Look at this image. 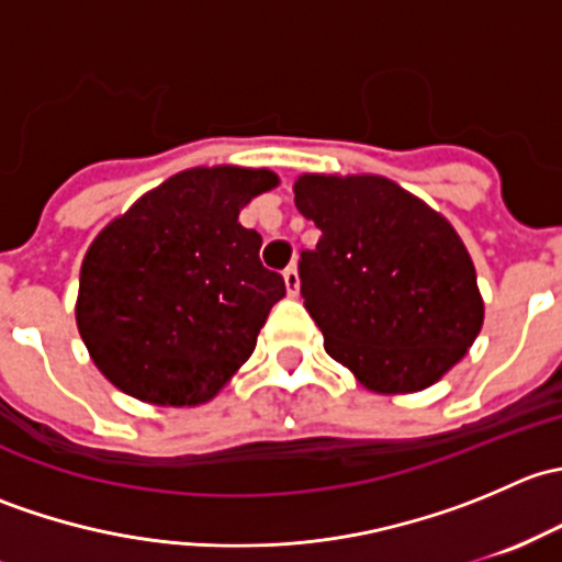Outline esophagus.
Segmentation results:
<instances>
[{
	"label": "esophagus",
	"mask_w": 562,
	"mask_h": 562,
	"mask_svg": "<svg viewBox=\"0 0 562 562\" xmlns=\"http://www.w3.org/2000/svg\"><path fill=\"white\" fill-rule=\"evenodd\" d=\"M282 280H285L288 296H299V288H302V280H299L296 266H291V269H285V274H282Z\"/></svg>",
	"instance_id": "esophagus-1"
}]
</instances>
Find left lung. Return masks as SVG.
Segmentation results:
<instances>
[{"mask_svg": "<svg viewBox=\"0 0 562 562\" xmlns=\"http://www.w3.org/2000/svg\"><path fill=\"white\" fill-rule=\"evenodd\" d=\"M293 195L323 234L299 277L326 353L375 394L438 383L484 326L454 225L378 173H302Z\"/></svg>", "mask_w": 562, "mask_h": 562, "instance_id": "left-lung-1", "label": "left lung"}]
</instances>
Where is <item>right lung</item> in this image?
<instances>
[{
    "label": "right lung",
    "mask_w": 562,
    "mask_h": 562,
    "mask_svg": "<svg viewBox=\"0 0 562 562\" xmlns=\"http://www.w3.org/2000/svg\"><path fill=\"white\" fill-rule=\"evenodd\" d=\"M277 184L269 168H187L94 236L76 323L94 367L119 391L195 407L252 356L285 280L263 269L260 234L239 223V212Z\"/></svg>",
    "instance_id": "add662e5"
}]
</instances>
